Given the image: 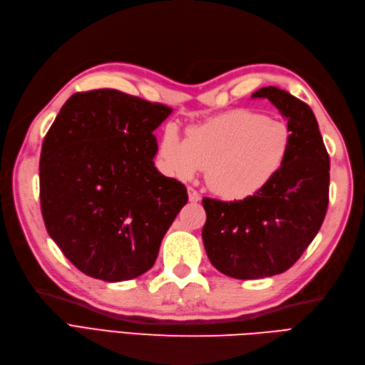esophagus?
I'll use <instances>...</instances> for the list:
<instances>
[{"instance_id": "obj_1", "label": "esophagus", "mask_w": 365, "mask_h": 365, "mask_svg": "<svg viewBox=\"0 0 365 365\" xmlns=\"http://www.w3.org/2000/svg\"><path fill=\"white\" fill-rule=\"evenodd\" d=\"M187 192H189V201H190V202H197V201L201 200V195L197 193V192L193 189V187H189V190H187Z\"/></svg>"}]
</instances>
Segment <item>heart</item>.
Listing matches in <instances>:
<instances>
[{
  "label": "heart",
  "mask_w": 365,
  "mask_h": 365,
  "mask_svg": "<svg viewBox=\"0 0 365 365\" xmlns=\"http://www.w3.org/2000/svg\"><path fill=\"white\" fill-rule=\"evenodd\" d=\"M289 146L291 132L283 121L251 109H233L192 128L189 138L168 129L160 152L181 178L207 169V184L216 195L244 200L279 173Z\"/></svg>",
  "instance_id": "b5f03b06"
}]
</instances>
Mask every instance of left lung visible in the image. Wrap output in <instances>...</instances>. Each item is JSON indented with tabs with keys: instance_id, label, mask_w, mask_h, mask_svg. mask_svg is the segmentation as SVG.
Here are the masks:
<instances>
[{
	"instance_id": "left-lung-1",
	"label": "left lung",
	"mask_w": 365,
	"mask_h": 365,
	"mask_svg": "<svg viewBox=\"0 0 365 365\" xmlns=\"http://www.w3.org/2000/svg\"><path fill=\"white\" fill-rule=\"evenodd\" d=\"M252 97L268 98L288 120L291 146L283 168L242 201L202 200L207 256L217 271L240 280L289 269L322 228L329 204V153L312 109L277 86Z\"/></svg>"
}]
</instances>
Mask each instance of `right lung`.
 Instances as JSON below:
<instances>
[{
  "instance_id": "add662e5",
  "label": "right lung",
  "mask_w": 365,
  "mask_h": 365,
  "mask_svg": "<svg viewBox=\"0 0 365 365\" xmlns=\"http://www.w3.org/2000/svg\"><path fill=\"white\" fill-rule=\"evenodd\" d=\"M172 108L117 90L73 94L42 143L41 212L77 269L105 282L135 279L187 204L185 185L160 173L152 134Z\"/></svg>"
}]
</instances>
